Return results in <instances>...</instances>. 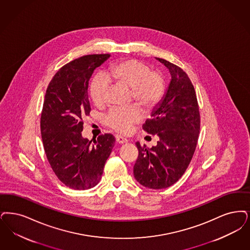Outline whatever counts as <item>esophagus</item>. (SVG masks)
<instances>
[{
    "label": "esophagus",
    "mask_w": 250,
    "mask_h": 250,
    "mask_svg": "<svg viewBox=\"0 0 250 250\" xmlns=\"http://www.w3.org/2000/svg\"><path fill=\"white\" fill-rule=\"evenodd\" d=\"M115 139H116V141H117L118 143H120V144L125 143V142H127V141H128L126 138L122 137V136H119V135H116V136H115Z\"/></svg>",
    "instance_id": "34e87169"
}]
</instances>
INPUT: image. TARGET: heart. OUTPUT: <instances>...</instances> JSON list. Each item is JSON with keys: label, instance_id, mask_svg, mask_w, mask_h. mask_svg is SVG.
<instances>
[{"label": "heart", "instance_id": "heart-1", "mask_svg": "<svg viewBox=\"0 0 250 250\" xmlns=\"http://www.w3.org/2000/svg\"><path fill=\"white\" fill-rule=\"evenodd\" d=\"M106 74L108 79L98 75L90 85V95L97 106H102L107 100L109 80L132 89L134 100L146 109L155 107L164 97L166 83L163 75L140 60H122L112 65ZM142 118L143 111L137 106H132L126 109H111L104 121L112 129L128 133L132 126Z\"/></svg>", "mask_w": 250, "mask_h": 250}]
</instances>
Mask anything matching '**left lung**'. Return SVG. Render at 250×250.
Returning <instances> with one entry per match:
<instances>
[{
  "label": "left lung",
  "mask_w": 250,
  "mask_h": 250,
  "mask_svg": "<svg viewBox=\"0 0 250 250\" xmlns=\"http://www.w3.org/2000/svg\"><path fill=\"white\" fill-rule=\"evenodd\" d=\"M171 74L166 95L142 128L157 135L156 146L136 145L139 156L134 177L144 187L165 189L180 180L190 165L200 131L199 106L194 87L185 71L167 60L156 58Z\"/></svg>",
  "instance_id": "8db88e82"
}]
</instances>
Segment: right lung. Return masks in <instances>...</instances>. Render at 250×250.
I'll use <instances>...</instances> for the list:
<instances>
[{
    "label": "right lung",
    "mask_w": 250,
    "mask_h": 250,
    "mask_svg": "<svg viewBox=\"0 0 250 250\" xmlns=\"http://www.w3.org/2000/svg\"><path fill=\"white\" fill-rule=\"evenodd\" d=\"M109 54L81 57L63 66L46 89L41 114V133L47 160L59 180L74 190L100 182L114 146L111 134L97 140L83 138V118L90 113L88 82Z\"/></svg>",
    "instance_id": "obj_1"
}]
</instances>
